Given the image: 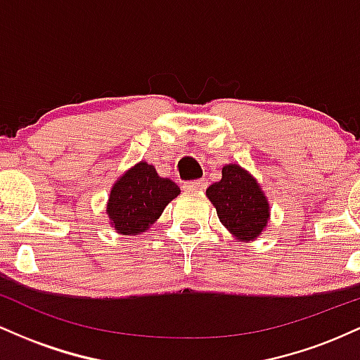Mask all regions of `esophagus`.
Here are the masks:
<instances>
[{
	"mask_svg": "<svg viewBox=\"0 0 360 360\" xmlns=\"http://www.w3.org/2000/svg\"><path fill=\"white\" fill-rule=\"evenodd\" d=\"M206 186H208V183H206L205 179H196V181H189V183H186L184 189H188V191H205Z\"/></svg>",
	"mask_w": 360,
	"mask_h": 360,
	"instance_id": "1",
	"label": "esophagus"
}]
</instances>
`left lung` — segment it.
I'll list each match as a JSON object with an SVG mask.
<instances>
[{"label":"left lung","instance_id":"8db88e82","mask_svg":"<svg viewBox=\"0 0 360 360\" xmlns=\"http://www.w3.org/2000/svg\"><path fill=\"white\" fill-rule=\"evenodd\" d=\"M220 221L240 240H252L266 229L269 203L259 184L237 164L221 169V181L206 189Z\"/></svg>","mask_w":360,"mask_h":360}]
</instances>
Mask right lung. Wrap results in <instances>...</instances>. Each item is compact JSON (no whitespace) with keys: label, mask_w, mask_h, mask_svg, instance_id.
<instances>
[{"label":"right lung","mask_w":360,"mask_h":360,"mask_svg":"<svg viewBox=\"0 0 360 360\" xmlns=\"http://www.w3.org/2000/svg\"><path fill=\"white\" fill-rule=\"evenodd\" d=\"M179 193V186L157 176L154 166L140 162L115 183L106 212L120 233L137 235L147 230Z\"/></svg>","instance_id":"add662e5"}]
</instances>
